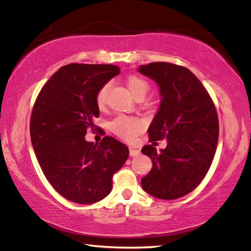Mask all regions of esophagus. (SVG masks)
Segmentation results:
<instances>
[{"instance_id": "1", "label": "esophagus", "mask_w": 251, "mask_h": 251, "mask_svg": "<svg viewBox=\"0 0 251 251\" xmlns=\"http://www.w3.org/2000/svg\"><path fill=\"white\" fill-rule=\"evenodd\" d=\"M139 154H141V151L137 150V148H134V147H129V155L130 156H138Z\"/></svg>"}]
</instances>
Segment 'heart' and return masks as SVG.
Returning <instances> with one entry per match:
<instances>
[{"mask_svg":"<svg viewBox=\"0 0 251 251\" xmlns=\"http://www.w3.org/2000/svg\"><path fill=\"white\" fill-rule=\"evenodd\" d=\"M127 87H128L130 94L135 99V97L138 96H145L150 86H148V83L145 79L136 77V76H131V77L127 79ZM107 92L108 85H105L97 93L96 103L100 108L104 107L106 104ZM139 129H141V123H139V121L135 120V118L121 116L112 123V130L117 136L125 139H133L138 134Z\"/></svg>","mask_w":251,"mask_h":251,"instance_id":"obj_1","label":"heart"}]
</instances>
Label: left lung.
Wrapping results in <instances>:
<instances>
[{
	"instance_id": "1",
	"label": "left lung",
	"mask_w": 251,
	"mask_h": 251,
	"mask_svg": "<svg viewBox=\"0 0 251 251\" xmlns=\"http://www.w3.org/2000/svg\"><path fill=\"white\" fill-rule=\"evenodd\" d=\"M137 71L159 88L160 106L148 127L151 141L167 139L165 150L142 148L152 163L143 189L159 199L180 198L196 188L209 169L218 144L217 112L206 88L188 69L171 63Z\"/></svg>"
}]
</instances>
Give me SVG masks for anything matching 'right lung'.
I'll return each mask as SVG.
<instances>
[{
  "instance_id": "obj_1",
  "label": "right lung",
  "mask_w": 251,
  "mask_h": 251,
  "mask_svg": "<svg viewBox=\"0 0 251 251\" xmlns=\"http://www.w3.org/2000/svg\"><path fill=\"white\" fill-rule=\"evenodd\" d=\"M121 73L115 65L69 64L52 75L33 107L31 142L44 176L69 201L88 205L112 190V178L129 151L112 136L100 143L85 134L100 116L97 93Z\"/></svg>"
}]
</instances>
